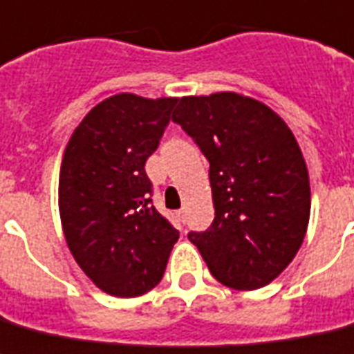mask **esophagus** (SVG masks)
I'll use <instances>...</instances> for the list:
<instances>
[{
  "label": "esophagus",
  "mask_w": 354,
  "mask_h": 354,
  "mask_svg": "<svg viewBox=\"0 0 354 354\" xmlns=\"http://www.w3.org/2000/svg\"><path fill=\"white\" fill-rule=\"evenodd\" d=\"M177 217H179V221L185 223V219H186V212H185V208H180V210H177Z\"/></svg>",
  "instance_id": "34e87169"
}]
</instances>
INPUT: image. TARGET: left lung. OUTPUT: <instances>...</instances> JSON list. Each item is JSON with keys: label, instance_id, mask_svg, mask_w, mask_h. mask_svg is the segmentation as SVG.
Returning a JSON list of instances; mask_svg holds the SVG:
<instances>
[{"label": "left lung", "instance_id": "8db88e82", "mask_svg": "<svg viewBox=\"0 0 354 354\" xmlns=\"http://www.w3.org/2000/svg\"><path fill=\"white\" fill-rule=\"evenodd\" d=\"M174 122L210 162L216 217L190 232L219 283L256 290L289 267L310 214L309 174L289 126L237 93L180 98Z\"/></svg>", "mask_w": 354, "mask_h": 354}]
</instances>
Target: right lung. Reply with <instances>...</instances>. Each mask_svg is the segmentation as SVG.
Segmentation results:
<instances>
[{
  "instance_id": "1",
  "label": "right lung",
  "mask_w": 354,
  "mask_h": 354,
  "mask_svg": "<svg viewBox=\"0 0 354 354\" xmlns=\"http://www.w3.org/2000/svg\"><path fill=\"white\" fill-rule=\"evenodd\" d=\"M175 104L131 93L106 98L65 148L58 185L65 241L87 278L111 296L135 298L159 285L179 239L153 206L144 169Z\"/></svg>"
}]
</instances>
